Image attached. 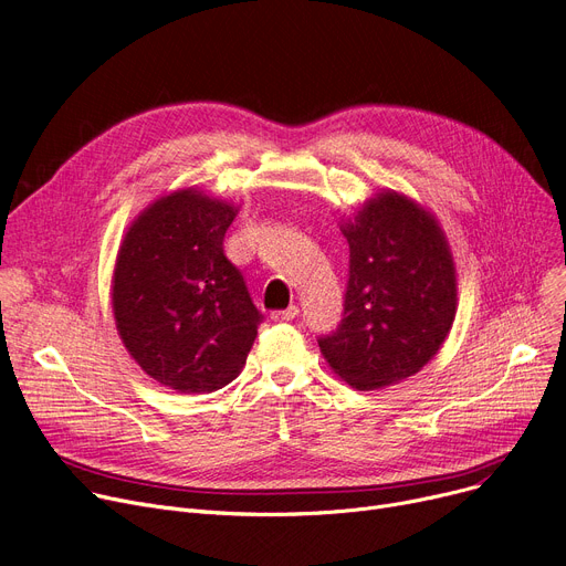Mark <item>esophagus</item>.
<instances>
[{"mask_svg": "<svg viewBox=\"0 0 566 566\" xmlns=\"http://www.w3.org/2000/svg\"><path fill=\"white\" fill-rule=\"evenodd\" d=\"M300 315V308L297 306H287L285 311H274L272 313V319H276V322H287V319H294Z\"/></svg>", "mask_w": 566, "mask_h": 566, "instance_id": "obj_1", "label": "esophagus"}]
</instances>
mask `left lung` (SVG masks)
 Here are the masks:
<instances>
[{
  "instance_id": "left-lung-1",
  "label": "left lung",
  "mask_w": 566,
  "mask_h": 566,
  "mask_svg": "<svg viewBox=\"0 0 566 566\" xmlns=\"http://www.w3.org/2000/svg\"><path fill=\"white\" fill-rule=\"evenodd\" d=\"M349 244L343 319L317 345L332 370L359 391L419 373L455 317V266L433 213L382 191L340 226Z\"/></svg>"
}]
</instances>
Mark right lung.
<instances>
[{
  "label": "right lung",
  "mask_w": 566,
  "mask_h": 566,
  "mask_svg": "<svg viewBox=\"0 0 566 566\" xmlns=\"http://www.w3.org/2000/svg\"><path fill=\"white\" fill-rule=\"evenodd\" d=\"M237 207L181 188L130 223L113 274V313L128 355L158 385L209 394L247 364L262 313L226 258Z\"/></svg>",
  "instance_id": "right-lung-1"
}]
</instances>
